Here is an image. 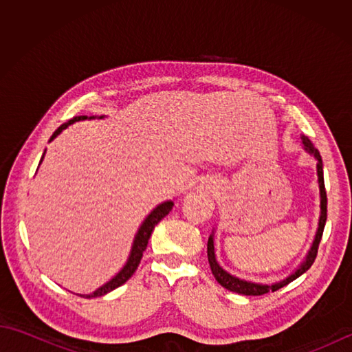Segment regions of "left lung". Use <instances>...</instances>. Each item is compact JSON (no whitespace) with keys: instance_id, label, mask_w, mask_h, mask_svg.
<instances>
[{"instance_id":"8db88e82","label":"left lung","mask_w":352,"mask_h":352,"mask_svg":"<svg viewBox=\"0 0 352 352\" xmlns=\"http://www.w3.org/2000/svg\"><path fill=\"white\" fill-rule=\"evenodd\" d=\"M302 144L305 146V149L316 157L318 164V183H319V193H320V216H319V226H318V231L315 236V241L311 243V248L305 256V260L301 263V266L296 269L294 274H290L286 280H283L280 283H274V284H257V283H251V281H245L237 278V276H233L231 274H228L227 271L219 266L218 261H216V256H214V245H213V234H210L207 242V257H208V263H210L212 272L214 275L216 281H218L222 287H226L227 290L236 292V294L241 295H251V296H258V295H265L267 292H275L281 287L286 286L290 281L296 280L298 276L302 275L305 271H309L311 267L313 261H315L316 256H318V248L320 243V239H322V233H324V227L327 222V192H325V183H324V169H322V159H320V154L318 149L313 146V144L310 142L309 138L301 136Z\"/></svg>"}]
</instances>
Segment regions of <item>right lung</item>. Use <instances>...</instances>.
<instances>
[{
  "label": "right lung",
  "mask_w": 352,
  "mask_h": 352,
  "mask_svg": "<svg viewBox=\"0 0 352 352\" xmlns=\"http://www.w3.org/2000/svg\"><path fill=\"white\" fill-rule=\"evenodd\" d=\"M86 118H87V116H76V118L69 119V121L66 122V124H62L54 133H52V136L50 138V142H51L52 139H54V138H57L58 134L62 133V130H65L68 125L74 124L76 121H83V119H86ZM101 118H102V116H101ZM42 159H43V155H42ZM42 159H41V162H42ZM39 164H41V163H39ZM172 206H174V203H172V201H166V203H163V204H160L159 207H155L154 210L148 214V218L144 221V223H142L139 231H138L136 237H134V242H133V248H131V252H130V257H129V260H126L125 266L121 269V272H119L118 275H115L113 278H111L109 283L104 284V286H101L100 289H96V290L94 292V294H91V295H80V296H86V298L102 296V295L109 294V292L115 290L116 287L122 286V284H124L126 280H129L134 272H136V269H138V266H139V263H140V260H142V256H144V251L146 250V245H148L149 237H151L153 230L155 228L157 223H159V222L164 218V216H166V214L172 210Z\"/></svg>",
  "instance_id": "add662e5"
}]
</instances>
